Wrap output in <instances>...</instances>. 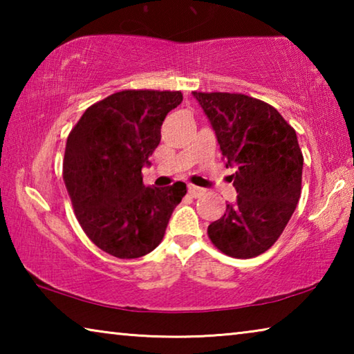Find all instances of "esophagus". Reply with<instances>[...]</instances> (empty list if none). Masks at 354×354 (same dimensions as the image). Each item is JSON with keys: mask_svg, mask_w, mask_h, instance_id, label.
<instances>
[{"mask_svg": "<svg viewBox=\"0 0 354 354\" xmlns=\"http://www.w3.org/2000/svg\"><path fill=\"white\" fill-rule=\"evenodd\" d=\"M203 192H205V189L198 187V185H194V184H189V194L194 196V198H196V196H200Z\"/></svg>", "mask_w": 354, "mask_h": 354, "instance_id": "esophagus-1", "label": "esophagus"}]
</instances>
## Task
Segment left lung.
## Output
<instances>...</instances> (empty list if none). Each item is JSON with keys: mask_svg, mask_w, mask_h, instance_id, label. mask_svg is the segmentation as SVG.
Returning a JSON list of instances; mask_svg holds the SVG:
<instances>
[{"mask_svg": "<svg viewBox=\"0 0 354 354\" xmlns=\"http://www.w3.org/2000/svg\"><path fill=\"white\" fill-rule=\"evenodd\" d=\"M217 137L237 198L207 234L221 253L250 259L283 234L301 195L297 133L273 106L242 93L194 92Z\"/></svg>", "mask_w": 354, "mask_h": 354, "instance_id": "left-lung-1", "label": "left lung"}]
</instances>
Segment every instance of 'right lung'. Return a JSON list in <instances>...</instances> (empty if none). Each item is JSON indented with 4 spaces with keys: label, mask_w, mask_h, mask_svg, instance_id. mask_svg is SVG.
Here are the masks:
<instances>
[{
    "label": "right lung",
    "mask_w": 354,
    "mask_h": 354,
    "mask_svg": "<svg viewBox=\"0 0 354 354\" xmlns=\"http://www.w3.org/2000/svg\"><path fill=\"white\" fill-rule=\"evenodd\" d=\"M181 92L122 91L82 113L65 147L64 181L87 237L106 253L136 259L162 241L187 192L178 181L145 187L142 169L160 142V127Z\"/></svg>",
    "instance_id": "1"
}]
</instances>
